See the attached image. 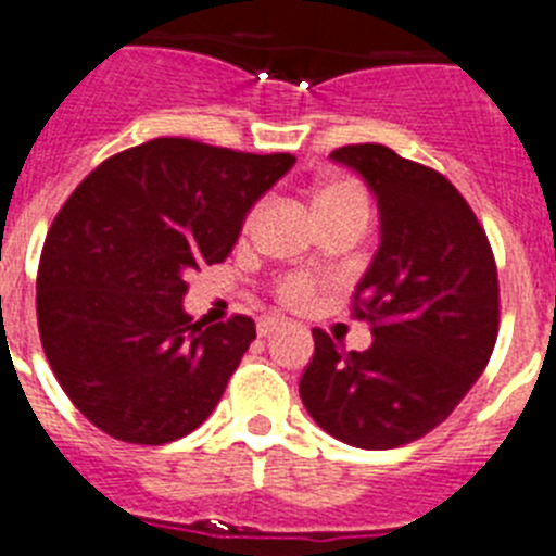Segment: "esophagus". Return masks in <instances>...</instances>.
Wrapping results in <instances>:
<instances>
[{"label":"esophagus","instance_id":"34e87169","mask_svg":"<svg viewBox=\"0 0 556 556\" xmlns=\"http://www.w3.org/2000/svg\"><path fill=\"white\" fill-rule=\"evenodd\" d=\"M282 327H285V318H279V315H266V318H260L257 321L260 338H271V334Z\"/></svg>","mask_w":556,"mask_h":556}]
</instances>
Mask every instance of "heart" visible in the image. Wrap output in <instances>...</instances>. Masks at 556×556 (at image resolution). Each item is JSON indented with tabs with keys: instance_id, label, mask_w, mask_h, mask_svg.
<instances>
[{
	"instance_id": "1",
	"label": "heart",
	"mask_w": 556,
	"mask_h": 556,
	"mask_svg": "<svg viewBox=\"0 0 556 556\" xmlns=\"http://www.w3.org/2000/svg\"><path fill=\"white\" fill-rule=\"evenodd\" d=\"M340 207H365L368 210V199H365V191L359 188L357 182L352 179H332V182L321 185L318 193H315V210L318 213H329V210H340ZM254 218H257V207L252 210L247 216V224L243 227L252 229ZM315 290H318V282L315 277L304 271H293L288 277L279 279L277 285V293L285 304L290 307H307L313 302Z\"/></svg>"
}]
</instances>
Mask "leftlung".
<instances>
[{"label": "left lung", "mask_w": 556, "mask_h": 556, "mask_svg": "<svg viewBox=\"0 0 556 556\" xmlns=\"http://www.w3.org/2000/svg\"><path fill=\"white\" fill-rule=\"evenodd\" d=\"M379 204V249L354 290L371 324L365 352L313 329L299 393L313 421L357 448H396L454 413L484 371L498 334V271L482 224L434 168L382 143L332 152Z\"/></svg>", "instance_id": "8db88e82"}]
</instances>
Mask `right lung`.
<instances>
[{
    "instance_id": "obj_1",
    "label": "right lung",
    "mask_w": 556,
    "mask_h": 556,
    "mask_svg": "<svg viewBox=\"0 0 556 556\" xmlns=\"http://www.w3.org/2000/svg\"><path fill=\"white\" fill-rule=\"evenodd\" d=\"M293 163L154 138L104 160L66 199L35 307L54 377L93 427L163 446L207 421L257 332L249 315L193 321L185 277L232 252L252 204Z\"/></svg>"
}]
</instances>
